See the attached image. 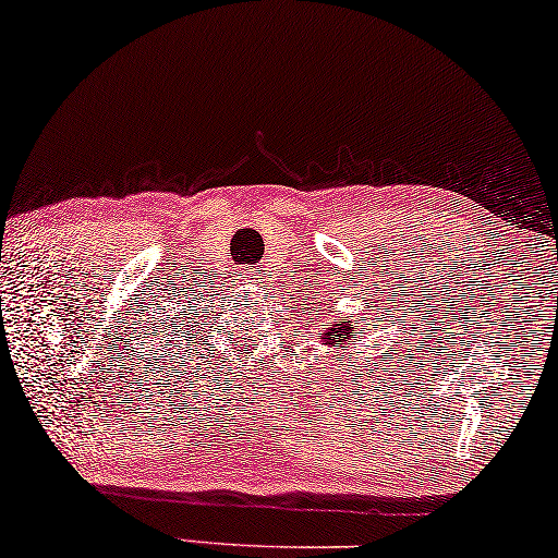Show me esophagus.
<instances>
[{
	"instance_id": "obj_1",
	"label": "esophagus",
	"mask_w": 558,
	"mask_h": 558,
	"mask_svg": "<svg viewBox=\"0 0 558 558\" xmlns=\"http://www.w3.org/2000/svg\"><path fill=\"white\" fill-rule=\"evenodd\" d=\"M245 278H247V276H245Z\"/></svg>"
}]
</instances>
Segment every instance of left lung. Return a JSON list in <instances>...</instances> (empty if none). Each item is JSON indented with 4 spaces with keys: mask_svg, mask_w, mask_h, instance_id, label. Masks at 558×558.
Wrapping results in <instances>:
<instances>
[{
    "mask_svg": "<svg viewBox=\"0 0 558 558\" xmlns=\"http://www.w3.org/2000/svg\"><path fill=\"white\" fill-rule=\"evenodd\" d=\"M359 330L353 320H343L336 313V318H330L328 328H318V343L326 348H338V351H345V348L355 345V336L353 332Z\"/></svg>",
    "mask_w": 558,
    "mask_h": 558,
    "instance_id": "obj_1",
    "label": "left lung"
}]
</instances>
